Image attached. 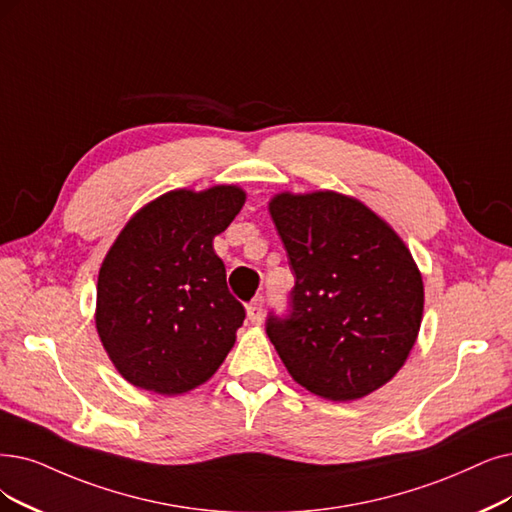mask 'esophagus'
<instances>
[{
  "label": "esophagus",
  "instance_id": "obj_1",
  "mask_svg": "<svg viewBox=\"0 0 512 512\" xmlns=\"http://www.w3.org/2000/svg\"><path fill=\"white\" fill-rule=\"evenodd\" d=\"M248 319L250 323L254 325H260L262 319H264V300L262 298H254L250 304H248Z\"/></svg>",
  "mask_w": 512,
  "mask_h": 512
}]
</instances>
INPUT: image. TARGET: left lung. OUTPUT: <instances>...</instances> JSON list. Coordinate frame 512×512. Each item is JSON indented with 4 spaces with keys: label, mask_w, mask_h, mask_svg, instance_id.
<instances>
[{
    "label": "left lung",
    "mask_w": 512,
    "mask_h": 512,
    "mask_svg": "<svg viewBox=\"0 0 512 512\" xmlns=\"http://www.w3.org/2000/svg\"><path fill=\"white\" fill-rule=\"evenodd\" d=\"M269 212L296 277L290 317L267 321L283 365L330 401L378 391L420 332L424 283L410 248L363 201L336 191H283Z\"/></svg>",
    "instance_id": "8db88e82"
}]
</instances>
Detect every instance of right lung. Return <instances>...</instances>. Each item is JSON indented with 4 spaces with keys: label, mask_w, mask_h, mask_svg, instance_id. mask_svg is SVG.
Segmentation results:
<instances>
[{
    "label": "right lung",
    "mask_w": 512,
    "mask_h": 512,
    "mask_svg": "<svg viewBox=\"0 0 512 512\" xmlns=\"http://www.w3.org/2000/svg\"><path fill=\"white\" fill-rule=\"evenodd\" d=\"M243 203L237 185L163 193L126 222L102 260L96 332L136 388L189 393L233 349L245 311L212 243Z\"/></svg>",
    "instance_id": "1"
}]
</instances>
